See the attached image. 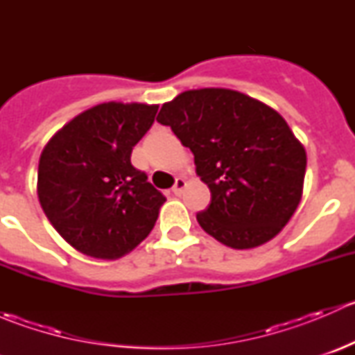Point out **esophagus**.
I'll return each instance as SVG.
<instances>
[{
    "instance_id": "obj_1",
    "label": "esophagus",
    "mask_w": 355,
    "mask_h": 355,
    "mask_svg": "<svg viewBox=\"0 0 355 355\" xmlns=\"http://www.w3.org/2000/svg\"><path fill=\"white\" fill-rule=\"evenodd\" d=\"M185 187H187V182H185V178L178 177L177 180H175V185H173V189H171V191H173L175 196H180L182 192H184Z\"/></svg>"
}]
</instances>
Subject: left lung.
I'll list each match as a JSON object with an SVG mask.
<instances>
[{
  "instance_id": "8db88e82",
  "label": "left lung",
  "mask_w": 355,
  "mask_h": 355,
  "mask_svg": "<svg viewBox=\"0 0 355 355\" xmlns=\"http://www.w3.org/2000/svg\"><path fill=\"white\" fill-rule=\"evenodd\" d=\"M194 155L211 202L198 213L206 234L232 249L271 241L302 198L307 156L278 111L239 91L196 89L164 103L156 118Z\"/></svg>"
}]
</instances>
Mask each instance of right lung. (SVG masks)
I'll use <instances>...</instances> for the list:
<instances>
[{"label":"right lung","mask_w":355,"mask_h":355,"mask_svg":"<svg viewBox=\"0 0 355 355\" xmlns=\"http://www.w3.org/2000/svg\"><path fill=\"white\" fill-rule=\"evenodd\" d=\"M156 113L157 105L103 103L68 121L42 149L39 202L78 252L118 259L155 227L166 199L132 166L130 155Z\"/></svg>","instance_id":"right-lung-1"}]
</instances>
